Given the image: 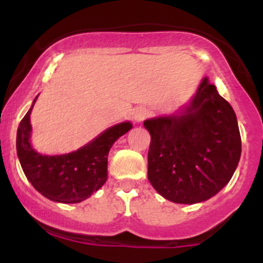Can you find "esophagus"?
Masks as SVG:
<instances>
[{
  "mask_svg": "<svg viewBox=\"0 0 263 263\" xmlns=\"http://www.w3.org/2000/svg\"><path fill=\"white\" fill-rule=\"evenodd\" d=\"M147 116V110L142 107H137L136 109L134 110V121L140 123V122L144 121Z\"/></svg>",
  "mask_w": 263,
  "mask_h": 263,
  "instance_id": "1",
  "label": "esophagus"
}]
</instances>
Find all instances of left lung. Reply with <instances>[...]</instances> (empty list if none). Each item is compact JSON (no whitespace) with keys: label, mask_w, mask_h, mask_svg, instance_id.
I'll return each mask as SVG.
<instances>
[{"label":"left lung","mask_w":263,"mask_h":263,"mask_svg":"<svg viewBox=\"0 0 263 263\" xmlns=\"http://www.w3.org/2000/svg\"><path fill=\"white\" fill-rule=\"evenodd\" d=\"M144 126L151 135L147 178L164 198L202 202L232 179L242 153L237 116L208 78L190 104Z\"/></svg>","instance_id":"obj_1"}]
</instances>
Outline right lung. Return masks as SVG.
<instances>
[{
  "mask_svg": "<svg viewBox=\"0 0 263 263\" xmlns=\"http://www.w3.org/2000/svg\"><path fill=\"white\" fill-rule=\"evenodd\" d=\"M36 98L17 128L16 150L21 168L33 187L48 200L62 203L81 202L107 181L108 154L117 140L132 128L131 122L109 127L72 153L42 155L30 144V113Z\"/></svg>",
  "mask_w": 263,
  "mask_h": 263,
  "instance_id": "1",
  "label": "right lung"
}]
</instances>
